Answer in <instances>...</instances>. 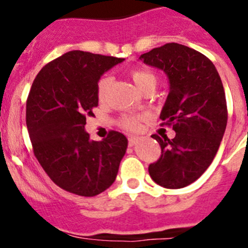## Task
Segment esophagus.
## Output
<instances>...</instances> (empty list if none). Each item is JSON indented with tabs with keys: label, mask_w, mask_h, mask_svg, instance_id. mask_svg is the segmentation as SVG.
Listing matches in <instances>:
<instances>
[{
	"label": "esophagus",
	"mask_w": 248,
	"mask_h": 248,
	"mask_svg": "<svg viewBox=\"0 0 248 248\" xmlns=\"http://www.w3.org/2000/svg\"><path fill=\"white\" fill-rule=\"evenodd\" d=\"M139 140H140L139 137H134V136L129 137V138H128V144H129V146H134V145H136L137 142L139 141Z\"/></svg>",
	"instance_id": "1"
}]
</instances>
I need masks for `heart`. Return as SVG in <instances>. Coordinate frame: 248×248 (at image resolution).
<instances>
[{
    "mask_svg": "<svg viewBox=\"0 0 248 248\" xmlns=\"http://www.w3.org/2000/svg\"><path fill=\"white\" fill-rule=\"evenodd\" d=\"M133 80V82L136 84V86L138 87L140 91H144L146 87L149 86H155L156 85V78L154 74H151L150 72L146 71H132L129 74ZM110 84H111V78L110 77H104L99 80L98 85H97V94H98L99 101H103L106 98L107 93L109 91ZM139 120L140 117L137 116H131V115H127L121 119V124L122 127H124L126 129H134L138 128L139 126Z\"/></svg>",
    "mask_w": 248,
    "mask_h": 248,
    "instance_id": "1",
    "label": "heart"
}]
</instances>
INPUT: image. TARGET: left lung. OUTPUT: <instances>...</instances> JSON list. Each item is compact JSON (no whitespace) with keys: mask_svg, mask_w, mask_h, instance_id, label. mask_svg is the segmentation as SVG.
<instances>
[{"mask_svg":"<svg viewBox=\"0 0 248 248\" xmlns=\"http://www.w3.org/2000/svg\"><path fill=\"white\" fill-rule=\"evenodd\" d=\"M139 60L168 77L169 93L159 119L176 133L171 140L152 136L162 155L150 164V176L166 188H182L209 168L223 138L228 120L223 84L206 56L182 44L155 47Z\"/></svg>","mask_w":248,"mask_h":248,"instance_id":"1","label":"left lung"}]
</instances>
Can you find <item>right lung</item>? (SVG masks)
Listing matches in <instances>:
<instances>
[{
  "label": "right lung",
  "instance_id": "right-lung-1",
  "mask_svg": "<svg viewBox=\"0 0 248 248\" xmlns=\"http://www.w3.org/2000/svg\"><path fill=\"white\" fill-rule=\"evenodd\" d=\"M124 59L73 50L41 69L26 102V126L34 156L59 187L82 197L114 184L128 140L111 131L94 141L85 131L98 106L101 77Z\"/></svg>",
  "mask_w": 248,
  "mask_h": 248
}]
</instances>
